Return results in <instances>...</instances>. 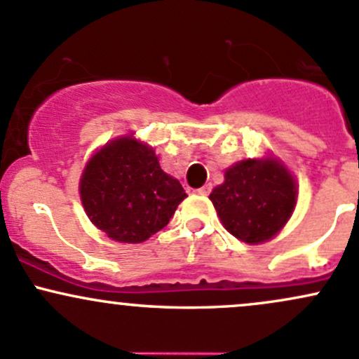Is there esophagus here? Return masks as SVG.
I'll list each match as a JSON object with an SVG mask.
<instances>
[{
	"label": "esophagus",
	"instance_id": "1",
	"mask_svg": "<svg viewBox=\"0 0 359 359\" xmlns=\"http://www.w3.org/2000/svg\"><path fill=\"white\" fill-rule=\"evenodd\" d=\"M211 192V186H204L198 189V194H203V196H208Z\"/></svg>",
	"mask_w": 359,
	"mask_h": 359
}]
</instances>
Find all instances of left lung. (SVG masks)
I'll use <instances>...</instances> for the list:
<instances>
[{
    "label": "left lung",
    "instance_id": "1",
    "mask_svg": "<svg viewBox=\"0 0 359 359\" xmlns=\"http://www.w3.org/2000/svg\"><path fill=\"white\" fill-rule=\"evenodd\" d=\"M210 199L219 219L242 242L261 243L273 238L288 222L297 203V184L274 160H245L228 168L224 182Z\"/></svg>",
    "mask_w": 359,
    "mask_h": 359
}]
</instances>
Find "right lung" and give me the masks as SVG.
<instances>
[{"label": "right lung", "instance_id": "obj_1", "mask_svg": "<svg viewBox=\"0 0 359 359\" xmlns=\"http://www.w3.org/2000/svg\"><path fill=\"white\" fill-rule=\"evenodd\" d=\"M81 203L98 230L140 243L167 226L186 191L135 137L112 141L92 156L80 182Z\"/></svg>", "mask_w": 359, "mask_h": 359}]
</instances>
